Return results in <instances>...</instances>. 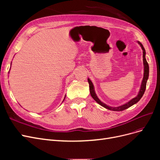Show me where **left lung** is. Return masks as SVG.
Instances as JSON below:
<instances>
[{
	"label": "left lung",
	"instance_id": "1",
	"mask_svg": "<svg viewBox=\"0 0 160 160\" xmlns=\"http://www.w3.org/2000/svg\"><path fill=\"white\" fill-rule=\"evenodd\" d=\"M138 42V44L141 47L142 49L143 50V79L142 81V84H141V87H140L139 91L138 92V95L135 97V98H133L131 99L130 101H129L128 102H127L126 103H125L122 105L118 106V107H111V106L107 105L105 103H103L99 98L98 95H96V93L95 91V88L93 83L92 81L90 80L89 78H88V83L89 84V90H90V94L91 95L92 98H93V99L96 101L97 103L98 104H99L100 105L102 106V107L109 109V110H112V111H123L126 109L129 108H130L131 106L133 105L134 104L137 103L138 101L141 99V98H142V96L144 94V92L146 91V84H147V81L149 77V65L148 63V62L146 61V50H145L143 46L142 45V44L139 41H137Z\"/></svg>",
	"mask_w": 160,
	"mask_h": 160
}]
</instances>
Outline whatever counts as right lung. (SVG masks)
Here are the masks:
<instances>
[{
    "label": "right lung",
    "instance_id": "add662e5",
    "mask_svg": "<svg viewBox=\"0 0 160 160\" xmlns=\"http://www.w3.org/2000/svg\"><path fill=\"white\" fill-rule=\"evenodd\" d=\"M65 97H66V95L65 96V98H64V99H63V101H62V102H63V101H64V100H65Z\"/></svg>",
    "mask_w": 160,
    "mask_h": 160
}]
</instances>
